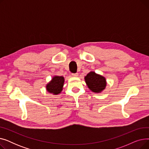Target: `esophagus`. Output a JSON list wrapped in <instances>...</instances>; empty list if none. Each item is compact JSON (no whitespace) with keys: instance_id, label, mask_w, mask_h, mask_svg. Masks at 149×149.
<instances>
[{"instance_id":"esophagus-1","label":"esophagus","mask_w":149,"mask_h":149,"mask_svg":"<svg viewBox=\"0 0 149 149\" xmlns=\"http://www.w3.org/2000/svg\"><path fill=\"white\" fill-rule=\"evenodd\" d=\"M78 75H79V74H78V73L72 74V77H77Z\"/></svg>"}]
</instances>
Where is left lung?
Instances as JSON below:
<instances>
[{"instance_id":"8db88e82","label":"left lung","mask_w":149,"mask_h":149,"mask_svg":"<svg viewBox=\"0 0 149 149\" xmlns=\"http://www.w3.org/2000/svg\"><path fill=\"white\" fill-rule=\"evenodd\" d=\"M84 80L88 88L95 93L101 92L105 89L107 85L106 78L93 71H91L85 76Z\"/></svg>"}]
</instances>
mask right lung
<instances>
[{
  "instance_id": "1",
  "label": "right lung",
  "mask_w": 149,
  "mask_h": 149,
  "mask_svg": "<svg viewBox=\"0 0 149 149\" xmlns=\"http://www.w3.org/2000/svg\"><path fill=\"white\" fill-rule=\"evenodd\" d=\"M65 78L63 76L56 75L46 85V91L53 95H58L63 88Z\"/></svg>"
}]
</instances>
